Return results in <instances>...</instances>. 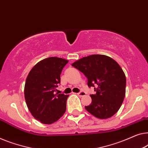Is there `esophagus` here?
Returning <instances> with one entry per match:
<instances>
[{
	"label": "esophagus",
	"mask_w": 148,
	"mask_h": 148,
	"mask_svg": "<svg viewBox=\"0 0 148 148\" xmlns=\"http://www.w3.org/2000/svg\"><path fill=\"white\" fill-rule=\"evenodd\" d=\"M85 93L84 91H80V92H79V93H77V95H79V96H80V97H83V96H85Z\"/></svg>",
	"instance_id": "34e87169"
}]
</instances>
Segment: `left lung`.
Returning <instances> with one entry per match:
<instances>
[{
    "mask_svg": "<svg viewBox=\"0 0 148 148\" xmlns=\"http://www.w3.org/2000/svg\"><path fill=\"white\" fill-rule=\"evenodd\" d=\"M86 77L89 87H94L91 103L86 110L99 119L113 116L120 108L125 95L126 78L119 64L103 55H91L72 64Z\"/></svg>",
    "mask_w": 148,
    "mask_h": 148,
    "instance_id": "obj_1",
    "label": "left lung"
}]
</instances>
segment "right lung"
<instances>
[{
  "mask_svg": "<svg viewBox=\"0 0 148 148\" xmlns=\"http://www.w3.org/2000/svg\"><path fill=\"white\" fill-rule=\"evenodd\" d=\"M59 57H49L38 62L28 75L25 98L29 110L44 124H51L63 116L69 95L56 93L61 71L68 63Z\"/></svg>",
  "mask_w": 148,
  "mask_h": 148,
  "instance_id": "add662e5",
  "label": "right lung"
}]
</instances>
